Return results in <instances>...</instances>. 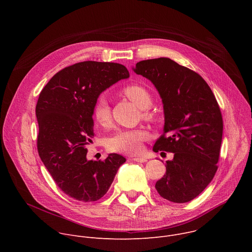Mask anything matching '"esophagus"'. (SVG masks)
I'll return each mask as SVG.
<instances>
[{
    "mask_svg": "<svg viewBox=\"0 0 252 252\" xmlns=\"http://www.w3.org/2000/svg\"><path fill=\"white\" fill-rule=\"evenodd\" d=\"M133 161H136V162H146L147 161V158H143V157H137V158H131Z\"/></svg>",
    "mask_w": 252,
    "mask_h": 252,
    "instance_id": "esophagus-1",
    "label": "esophagus"
}]
</instances>
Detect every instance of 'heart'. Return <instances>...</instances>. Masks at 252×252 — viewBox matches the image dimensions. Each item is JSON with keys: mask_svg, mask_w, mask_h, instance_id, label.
I'll list each match as a JSON object with an SVG mask.
<instances>
[{"mask_svg": "<svg viewBox=\"0 0 252 252\" xmlns=\"http://www.w3.org/2000/svg\"><path fill=\"white\" fill-rule=\"evenodd\" d=\"M122 93L141 109V118L147 122H155L157 113L152 109V93L141 85L130 84L126 86ZM93 115L94 120L101 126H107L111 124V107L109 102L102 96L98 97L94 105ZM149 134L145 129H119L106 140V148L111 152L133 155L141 150L142 142L148 138Z\"/></svg>", "mask_w": 252, "mask_h": 252, "instance_id": "1", "label": "heart"}]
</instances>
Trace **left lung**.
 <instances>
[{
	"mask_svg": "<svg viewBox=\"0 0 252 252\" xmlns=\"http://www.w3.org/2000/svg\"><path fill=\"white\" fill-rule=\"evenodd\" d=\"M134 71L156 86L163 102L164 131L154 151L174 155L156 189L169 201L189 202L204 190L219 168L223 130L219 102L197 73L170 59L140 61Z\"/></svg>",
	"mask_w": 252,
	"mask_h": 252,
	"instance_id": "left-lung-1",
	"label": "left lung"
}]
</instances>
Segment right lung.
Listing matches in <instances>:
<instances>
[{
  "mask_svg": "<svg viewBox=\"0 0 252 252\" xmlns=\"http://www.w3.org/2000/svg\"><path fill=\"white\" fill-rule=\"evenodd\" d=\"M128 77L121 63L81 62L58 71L40 94L39 156L60 189L79 201L102 197L126 161L117 154L88 160L87 146L94 136L93 110L99 94Z\"/></svg>",
  "mask_w": 252,
  "mask_h": 252,
  "instance_id": "add662e5",
  "label": "right lung"
}]
</instances>
